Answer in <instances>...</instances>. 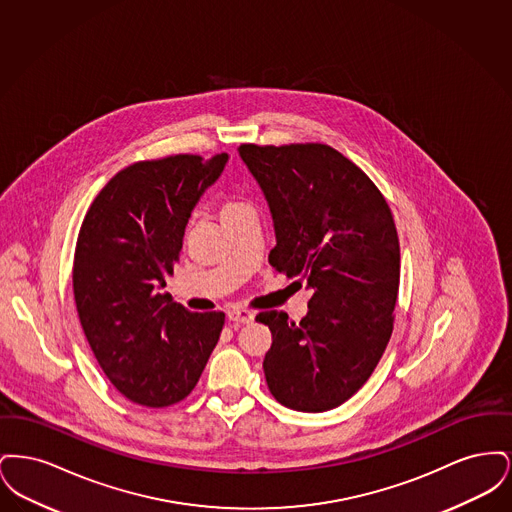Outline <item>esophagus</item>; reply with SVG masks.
<instances>
[{
	"instance_id": "1",
	"label": "esophagus",
	"mask_w": 512,
	"mask_h": 512,
	"mask_svg": "<svg viewBox=\"0 0 512 512\" xmlns=\"http://www.w3.org/2000/svg\"><path fill=\"white\" fill-rule=\"evenodd\" d=\"M255 318V313L249 309H230L228 311V320H232L234 324H247Z\"/></svg>"
}]
</instances>
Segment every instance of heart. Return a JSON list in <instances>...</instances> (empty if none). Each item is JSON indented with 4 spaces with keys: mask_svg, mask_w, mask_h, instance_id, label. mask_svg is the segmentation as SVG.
Here are the masks:
<instances>
[{
    "mask_svg": "<svg viewBox=\"0 0 512 512\" xmlns=\"http://www.w3.org/2000/svg\"><path fill=\"white\" fill-rule=\"evenodd\" d=\"M242 207H247V203H244V201H228V203L224 205L222 213H228V211H236V209H242Z\"/></svg>",
    "mask_w": 512,
    "mask_h": 512,
    "instance_id": "heart-1",
    "label": "heart"
}]
</instances>
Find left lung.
<instances>
[{
  "instance_id": "1",
  "label": "left lung",
  "mask_w": 512,
  "mask_h": 512,
  "mask_svg": "<svg viewBox=\"0 0 512 512\" xmlns=\"http://www.w3.org/2000/svg\"><path fill=\"white\" fill-rule=\"evenodd\" d=\"M240 155L274 220L268 263L313 292L299 322L257 315L272 332L268 390L293 411L336 409L365 386L393 332L401 257L390 205L326 144H242Z\"/></svg>"
}]
</instances>
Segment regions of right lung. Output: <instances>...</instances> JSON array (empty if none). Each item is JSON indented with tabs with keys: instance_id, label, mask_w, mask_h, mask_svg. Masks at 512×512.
Returning a JSON list of instances; mask_svg holds the SVG:
<instances>
[{
	"instance_id": "add662e5",
	"label": "right lung",
	"mask_w": 512,
	"mask_h": 512,
	"mask_svg": "<svg viewBox=\"0 0 512 512\" xmlns=\"http://www.w3.org/2000/svg\"><path fill=\"white\" fill-rule=\"evenodd\" d=\"M228 155L178 153L117 172L82 220L73 263L76 311L101 370L128 401L163 409L186 399L224 313H192L161 293L180 259L199 195Z\"/></svg>"
}]
</instances>
